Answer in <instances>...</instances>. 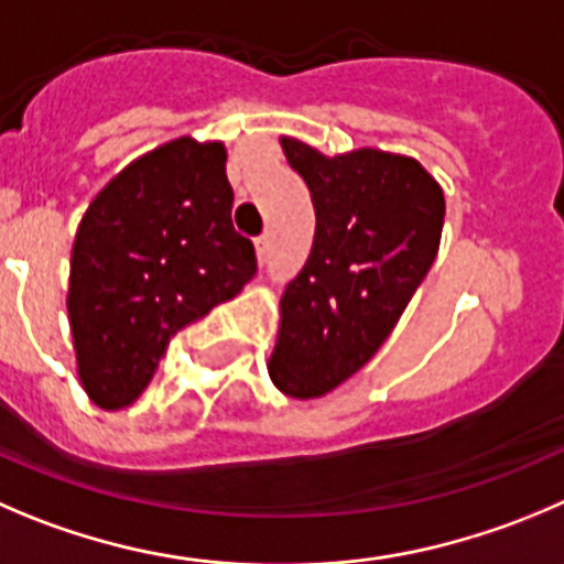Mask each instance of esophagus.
I'll list each match as a JSON object with an SVG mask.
<instances>
[{"mask_svg": "<svg viewBox=\"0 0 564 564\" xmlns=\"http://www.w3.org/2000/svg\"><path fill=\"white\" fill-rule=\"evenodd\" d=\"M254 251H257V260L265 262V257H268V235H262V238H257Z\"/></svg>", "mask_w": 564, "mask_h": 564, "instance_id": "1", "label": "esophagus"}]
</instances>
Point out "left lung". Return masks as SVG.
<instances>
[{
    "mask_svg": "<svg viewBox=\"0 0 564 564\" xmlns=\"http://www.w3.org/2000/svg\"><path fill=\"white\" fill-rule=\"evenodd\" d=\"M279 147L310 187L315 240L279 299L268 377L310 401L354 377L399 324L437 257L446 196L406 154L362 147L329 158L291 135Z\"/></svg>",
    "mask_w": 564,
    "mask_h": 564,
    "instance_id": "obj_1",
    "label": "left lung"
}]
</instances>
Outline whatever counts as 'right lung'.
Instances as JSON below:
<instances>
[{
	"instance_id": "add662e5",
	"label": "right lung",
	"mask_w": 564,
	"mask_h": 564,
	"mask_svg": "<svg viewBox=\"0 0 564 564\" xmlns=\"http://www.w3.org/2000/svg\"><path fill=\"white\" fill-rule=\"evenodd\" d=\"M232 198L227 147L191 135L135 158L94 196L74 235L66 307L79 384L99 410L130 406L171 335L254 276Z\"/></svg>"
}]
</instances>
